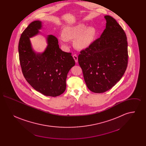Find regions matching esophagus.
<instances>
[{
  "label": "esophagus",
  "mask_w": 146,
  "mask_h": 146,
  "mask_svg": "<svg viewBox=\"0 0 146 146\" xmlns=\"http://www.w3.org/2000/svg\"><path fill=\"white\" fill-rule=\"evenodd\" d=\"M73 58H74L76 63L78 62V57H77V56L76 55H73Z\"/></svg>",
  "instance_id": "obj_1"
}]
</instances>
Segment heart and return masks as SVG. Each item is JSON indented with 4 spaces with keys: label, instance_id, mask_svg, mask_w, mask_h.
<instances>
[{
    "label": "heart",
    "instance_id": "obj_1",
    "mask_svg": "<svg viewBox=\"0 0 146 146\" xmlns=\"http://www.w3.org/2000/svg\"><path fill=\"white\" fill-rule=\"evenodd\" d=\"M96 30L92 27L80 23L76 25L66 27L63 29L60 42L66 45L67 40H73L74 46L78 50H83L89 48L95 40Z\"/></svg>",
    "mask_w": 146,
    "mask_h": 146
}]
</instances>
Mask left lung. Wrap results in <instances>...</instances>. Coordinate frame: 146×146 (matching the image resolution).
<instances>
[{
  "label": "left lung",
  "instance_id": "left-lung-1",
  "mask_svg": "<svg viewBox=\"0 0 146 146\" xmlns=\"http://www.w3.org/2000/svg\"><path fill=\"white\" fill-rule=\"evenodd\" d=\"M106 28L100 38L78 56L88 88L95 93L111 89L120 80L128 61L125 32L111 16H104Z\"/></svg>",
  "mask_w": 146,
  "mask_h": 146
}]
</instances>
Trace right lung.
<instances>
[{
  "mask_svg": "<svg viewBox=\"0 0 146 146\" xmlns=\"http://www.w3.org/2000/svg\"><path fill=\"white\" fill-rule=\"evenodd\" d=\"M42 26V21H33L22 33L19 43L20 62L32 87L45 96L56 97L66 90L67 76L75 61L71 53L60 49L57 39L52 35L47 36L48 45L44 52L35 51L30 38L39 34Z\"/></svg>",
  "mask_w": 146,
  "mask_h": 146,
  "instance_id": "1",
  "label": "right lung"
}]
</instances>
